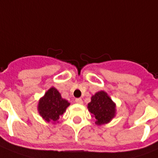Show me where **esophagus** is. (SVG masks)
Returning a JSON list of instances; mask_svg holds the SVG:
<instances>
[{
	"label": "esophagus",
	"mask_w": 158,
	"mask_h": 158,
	"mask_svg": "<svg viewBox=\"0 0 158 158\" xmlns=\"http://www.w3.org/2000/svg\"><path fill=\"white\" fill-rule=\"evenodd\" d=\"M75 102H76L77 104L82 105V104H83V100H82L81 98H77V99L75 100Z\"/></svg>",
	"instance_id": "1"
}]
</instances>
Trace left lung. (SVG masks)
Listing matches in <instances>:
<instances>
[{"label": "left lung", "instance_id": "8db88e82", "mask_svg": "<svg viewBox=\"0 0 158 158\" xmlns=\"http://www.w3.org/2000/svg\"><path fill=\"white\" fill-rule=\"evenodd\" d=\"M88 109L98 126L109 123L116 116V104L105 91L96 92L91 97Z\"/></svg>", "mask_w": 158, "mask_h": 158}]
</instances>
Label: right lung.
<instances>
[{"label": "right lung", "instance_id": "right-lung-1", "mask_svg": "<svg viewBox=\"0 0 158 158\" xmlns=\"http://www.w3.org/2000/svg\"><path fill=\"white\" fill-rule=\"evenodd\" d=\"M70 105L67 100L61 97L57 88L52 87L39 100L37 110L44 121L55 124Z\"/></svg>", "mask_w": 158, "mask_h": 158}]
</instances>
